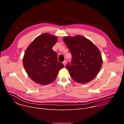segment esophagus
<instances>
[{"label":"esophagus","mask_w":124,"mask_h":124,"mask_svg":"<svg viewBox=\"0 0 124 124\" xmlns=\"http://www.w3.org/2000/svg\"><path fill=\"white\" fill-rule=\"evenodd\" d=\"M63 64H64V65L65 66L66 64H67V61L66 60H64L63 62Z\"/></svg>","instance_id":"esophagus-1"}]
</instances>
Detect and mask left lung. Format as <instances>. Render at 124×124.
Here are the masks:
<instances>
[{"instance_id":"left-lung-1","label":"left lung","mask_w":124,"mask_h":124,"mask_svg":"<svg viewBox=\"0 0 124 124\" xmlns=\"http://www.w3.org/2000/svg\"><path fill=\"white\" fill-rule=\"evenodd\" d=\"M63 41L72 54L66 68L76 81L84 83L93 79L101 67L102 61L99 49L90 41L80 35L66 37Z\"/></svg>"}]
</instances>
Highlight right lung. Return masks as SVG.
I'll use <instances>...</instances> for the list:
<instances>
[{
	"mask_svg": "<svg viewBox=\"0 0 124 124\" xmlns=\"http://www.w3.org/2000/svg\"><path fill=\"white\" fill-rule=\"evenodd\" d=\"M57 38L44 33L35 39L25 51L23 64L30 78L38 84L52 82L64 65L57 60L56 52L52 49Z\"/></svg>",
	"mask_w": 124,
	"mask_h": 124,
	"instance_id": "add662e5",
	"label": "right lung"
}]
</instances>
